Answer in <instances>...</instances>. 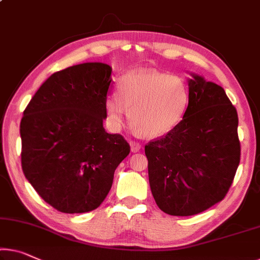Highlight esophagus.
Here are the masks:
<instances>
[{"instance_id":"esophagus-1","label":"esophagus","mask_w":260,"mask_h":260,"mask_svg":"<svg viewBox=\"0 0 260 260\" xmlns=\"http://www.w3.org/2000/svg\"><path fill=\"white\" fill-rule=\"evenodd\" d=\"M130 149H131V152L135 153V152H139L142 149V146H141V144H138V143L130 142Z\"/></svg>"}]
</instances>
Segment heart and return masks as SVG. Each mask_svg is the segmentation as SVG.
Here are the masks:
<instances>
[{
  "instance_id": "obj_1",
  "label": "heart",
  "mask_w": 260,
  "mask_h": 260,
  "mask_svg": "<svg viewBox=\"0 0 260 260\" xmlns=\"http://www.w3.org/2000/svg\"><path fill=\"white\" fill-rule=\"evenodd\" d=\"M118 95L106 100L107 117L118 130L126 110L136 129L155 138L165 136L178 126L189 103V90L185 80L152 69L131 71L118 81Z\"/></svg>"
}]
</instances>
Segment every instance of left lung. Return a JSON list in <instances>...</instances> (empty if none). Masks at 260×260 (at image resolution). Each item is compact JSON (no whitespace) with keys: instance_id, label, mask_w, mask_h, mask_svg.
I'll list each match as a JSON object with an SVG mask.
<instances>
[{"instance_id":"1","label":"left lung","mask_w":260,"mask_h":260,"mask_svg":"<svg viewBox=\"0 0 260 260\" xmlns=\"http://www.w3.org/2000/svg\"><path fill=\"white\" fill-rule=\"evenodd\" d=\"M189 74L182 121L145 146L154 201L173 216L199 214L223 200L241 157L236 108L221 86Z\"/></svg>"}]
</instances>
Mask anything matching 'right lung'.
I'll return each instance as SVG.
<instances>
[{
	"instance_id": "1",
	"label": "right lung",
	"mask_w": 260,
	"mask_h": 260,
	"mask_svg": "<svg viewBox=\"0 0 260 260\" xmlns=\"http://www.w3.org/2000/svg\"><path fill=\"white\" fill-rule=\"evenodd\" d=\"M111 72L103 62L55 72L23 113V173L39 197L61 213L96 209L130 152L121 135L103 127Z\"/></svg>"
}]
</instances>
